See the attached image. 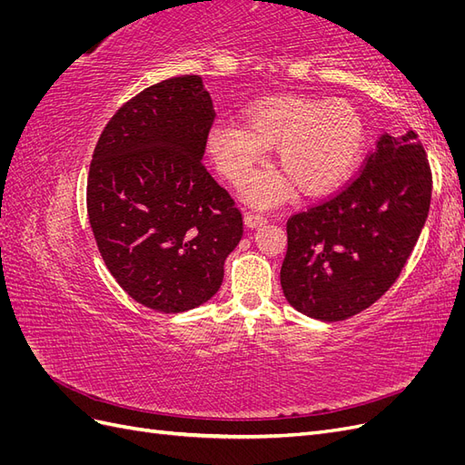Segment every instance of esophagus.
<instances>
[{
	"label": "esophagus",
	"mask_w": 465,
	"mask_h": 465,
	"mask_svg": "<svg viewBox=\"0 0 465 465\" xmlns=\"http://www.w3.org/2000/svg\"><path fill=\"white\" fill-rule=\"evenodd\" d=\"M267 223V217H263V215H260V213H246L244 215V224L248 229H258V227H262V224H265Z\"/></svg>",
	"instance_id": "34e87169"
}]
</instances>
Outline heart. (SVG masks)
I'll return each mask as SVG.
<instances>
[{"label":"heart","instance_id":"heart-1","mask_svg":"<svg viewBox=\"0 0 465 465\" xmlns=\"http://www.w3.org/2000/svg\"><path fill=\"white\" fill-rule=\"evenodd\" d=\"M244 128L215 122L207 149L219 171L242 182L275 149L280 173H260L244 182L242 195L256 205L285 200L292 184L304 195L335 190L357 166L367 132L359 110L345 101L270 96L244 110Z\"/></svg>","mask_w":465,"mask_h":465}]
</instances>
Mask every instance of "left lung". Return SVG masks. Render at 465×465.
Returning <instances> with one entry per match:
<instances>
[{"label": "left lung", "instance_id": "1", "mask_svg": "<svg viewBox=\"0 0 465 465\" xmlns=\"http://www.w3.org/2000/svg\"><path fill=\"white\" fill-rule=\"evenodd\" d=\"M430 192L417 134L380 135L362 173L341 193L287 221L281 287L289 304L322 322L374 304L411 256Z\"/></svg>", "mask_w": 465, "mask_h": 465}]
</instances>
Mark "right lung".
Listing matches in <instances>:
<instances>
[{
  "label": "right lung",
  "mask_w": 465,
  "mask_h": 465,
  "mask_svg": "<svg viewBox=\"0 0 465 465\" xmlns=\"http://www.w3.org/2000/svg\"><path fill=\"white\" fill-rule=\"evenodd\" d=\"M213 118L202 77H173L125 103L93 153L98 252L134 301L164 314L213 297L242 238V213L202 163Z\"/></svg>",
  "instance_id": "right-lung-1"
}]
</instances>
